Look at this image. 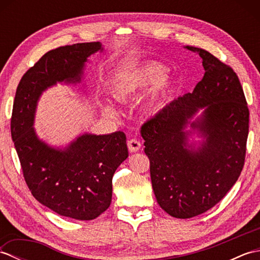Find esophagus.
<instances>
[{"label": "esophagus", "mask_w": 260, "mask_h": 260, "mask_svg": "<svg viewBox=\"0 0 260 260\" xmlns=\"http://www.w3.org/2000/svg\"><path fill=\"white\" fill-rule=\"evenodd\" d=\"M127 146H128L129 152L134 153V152H137L140 150L142 144H141L140 141H137L135 139H131V140L127 141Z\"/></svg>", "instance_id": "34e87169"}]
</instances>
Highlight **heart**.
Segmentation results:
<instances>
[{"label": "heart", "mask_w": 260, "mask_h": 260, "mask_svg": "<svg viewBox=\"0 0 260 260\" xmlns=\"http://www.w3.org/2000/svg\"><path fill=\"white\" fill-rule=\"evenodd\" d=\"M164 68L155 63L142 64L115 81L113 85V95L118 101L124 102L136 92L144 90L148 86L156 82L158 90H167L170 87V80L167 76H162ZM103 110L108 115L115 114V110L109 105H104Z\"/></svg>", "instance_id": "b5f03b06"}]
</instances>
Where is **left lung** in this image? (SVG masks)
Wrapping results in <instances>:
<instances>
[{
    "mask_svg": "<svg viewBox=\"0 0 260 260\" xmlns=\"http://www.w3.org/2000/svg\"><path fill=\"white\" fill-rule=\"evenodd\" d=\"M185 48L202 58V80L141 128L157 203L179 219L208 211L227 194L244 168L249 132V109L234 69L203 49ZM201 108L203 115L190 122ZM187 123L204 139L198 150L187 148Z\"/></svg>",
    "mask_w": 260,
    "mask_h": 260,
    "instance_id": "1",
    "label": "left lung"
}]
</instances>
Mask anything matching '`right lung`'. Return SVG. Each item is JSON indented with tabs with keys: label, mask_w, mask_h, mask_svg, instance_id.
Segmentation results:
<instances>
[{
	"label": "right lung",
	"mask_w": 260,
	"mask_h": 260,
	"mask_svg": "<svg viewBox=\"0 0 260 260\" xmlns=\"http://www.w3.org/2000/svg\"><path fill=\"white\" fill-rule=\"evenodd\" d=\"M102 50L101 42H87L43 54L21 78L11 117V135L32 196L76 220L95 219L110 206L113 175L128 156L126 135L86 133L60 150L39 140L32 126L42 91L57 82H80L88 57Z\"/></svg>",
	"instance_id": "add662e5"
}]
</instances>
